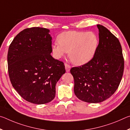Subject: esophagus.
<instances>
[{
  "label": "esophagus",
  "instance_id": "obj_1",
  "mask_svg": "<svg viewBox=\"0 0 130 130\" xmlns=\"http://www.w3.org/2000/svg\"><path fill=\"white\" fill-rule=\"evenodd\" d=\"M65 69H66V71H67V72H69L70 71V68H71V67H70L69 65L67 64V63H65Z\"/></svg>",
  "mask_w": 130,
  "mask_h": 130
}]
</instances>
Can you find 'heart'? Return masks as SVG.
Returning <instances> with one entry per match:
<instances>
[{"label":"heart","mask_w":130,"mask_h":130,"mask_svg":"<svg viewBox=\"0 0 130 130\" xmlns=\"http://www.w3.org/2000/svg\"><path fill=\"white\" fill-rule=\"evenodd\" d=\"M57 40L59 43L52 45L55 57L59 58L69 53L70 60L77 65L89 62L95 54L99 45L98 37L92 32H63L59 35Z\"/></svg>","instance_id":"b5f03b06"}]
</instances>
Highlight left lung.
Here are the masks:
<instances>
[{
	"label": "left lung",
	"instance_id": "obj_1",
	"mask_svg": "<svg viewBox=\"0 0 130 130\" xmlns=\"http://www.w3.org/2000/svg\"><path fill=\"white\" fill-rule=\"evenodd\" d=\"M97 26L99 43L93 58L70 70L74 78L75 95L90 103H101L112 95L124 71V58L119 39L104 26Z\"/></svg>",
	"mask_w": 130,
	"mask_h": 130
}]
</instances>
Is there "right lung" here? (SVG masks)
<instances>
[{
  "label": "right lung",
  "instance_id": "add662e5",
  "mask_svg": "<svg viewBox=\"0 0 130 130\" xmlns=\"http://www.w3.org/2000/svg\"><path fill=\"white\" fill-rule=\"evenodd\" d=\"M49 30L27 28L13 39L7 54L8 72L12 87L22 98L33 104L54 99L56 85L65 73L63 62L55 60Z\"/></svg>",
  "mask_w": 130,
  "mask_h": 130
}]
</instances>
